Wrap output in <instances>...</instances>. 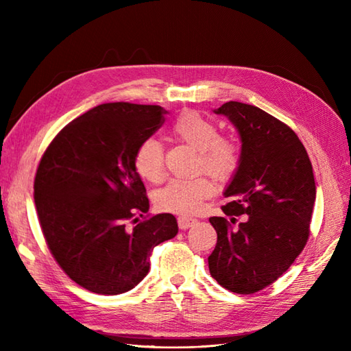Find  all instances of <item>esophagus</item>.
I'll return each mask as SVG.
<instances>
[{"mask_svg":"<svg viewBox=\"0 0 351 351\" xmlns=\"http://www.w3.org/2000/svg\"><path fill=\"white\" fill-rule=\"evenodd\" d=\"M196 221H197L196 219H191V217H180L178 219V226H180V229H189L195 225Z\"/></svg>","mask_w":351,"mask_h":351,"instance_id":"obj_1","label":"esophagus"}]
</instances>
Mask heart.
I'll list each match as a JSON object with an SVG mask.
<instances>
[{"instance_id": "obj_1", "label": "heart", "mask_w": 351, "mask_h": 351, "mask_svg": "<svg viewBox=\"0 0 351 351\" xmlns=\"http://www.w3.org/2000/svg\"><path fill=\"white\" fill-rule=\"evenodd\" d=\"M173 136L199 151V169L215 181L225 182L235 175L241 161V149L232 138L220 137L219 125L195 110L176 117L171 126ZM137 173L149 182H158L164 175V151L158 140L146 138L134 155ZM214 193L213 182L205 176L173 180L156 193L160 210L180 215H193L202 210L204 202Z\"/></svg>"}]
</instances>
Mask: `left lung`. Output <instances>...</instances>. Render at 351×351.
<instances>
[{
  "instance_id": "8db88e82",
  "label": "left lung",
  "mask_w": 351,
  "mask_h": 351,
  "mask_svg": "<svg viewBox=\"0 0 351 351\" xmlns=\"http://www.w3.org/2000/svg\"><path fill=\"white\" fill-rule=\"evenodd\" d=\"M226 116L241 138V161L211 217L217 244L208 256L213 278L237 294H253L285 273L306 245L315 180L306 149L288 125L255 106L229 101ZM245 221L235 228L236 217Z\"/></svg>"
}]
</instances>
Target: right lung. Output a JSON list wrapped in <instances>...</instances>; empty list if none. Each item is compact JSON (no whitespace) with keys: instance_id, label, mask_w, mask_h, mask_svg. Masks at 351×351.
<instances>
[{"instance_id":"right-lung-1","label":"right lung","mask_w":351,"mask_h":351,"mask_svg":"<svg viewBox=\"0 0 351 351\" xmlns=\"http://www.w3.org/2000/svg\"><path fill=\"white\" fill-rule=\"evenodd\" d=\"M164 114L160 106L102 104L66 125L42 155L34 204L43 237L62 270L92 293L132 289L147 274L155 245L178 234L171 214L125 226L149 211L134 155Z\"/></svg>"}]
</instances>
